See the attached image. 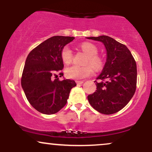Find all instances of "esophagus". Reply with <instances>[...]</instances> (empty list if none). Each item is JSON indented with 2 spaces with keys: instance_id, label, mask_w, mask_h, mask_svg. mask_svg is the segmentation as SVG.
<instances>
[{
  "instance_id": "esophagus-1",
  "label": "esophagus",
  "mask_w": 152,
  "mask_h": 152,
  "mask_svg": "<svg viewBox=\"0 0 152 152\" xmlns=\"http://www.w3.org/2000/svg\"><path fill=\"white\" fill-rule=\"evenodd\" d=\"M76 83H77L78 85V84H82V83H83V81H76Z\"/></svg>"
}]
</instances>
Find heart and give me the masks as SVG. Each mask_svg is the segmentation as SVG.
Segmentation results:
<instances>
[{"label":"heart","instance_id":"b5f03b06","mask_svg":"<svg viewBox=\"0 0 152 152\" xmlns=\"http://www.w3.org/2000/svg\"><path fill=\"white\" fill-rule=\"evenodd\" d=\"M82 51L87 55L85 61L86 66L73 65L66 69L65 72L67 77L74 79H83L91 76L94 71L102 70L104 66V61L98 54V48L95 45L90 42L81 43ZM74 55L69 46H66L61 50V58L65 64H69L73 61Z\"/></svg>","mask_w":152,"mask_h":152}]
</instances>
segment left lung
Listing matches in <instances>:
<instances>
[{
  "label": "left lung",
  "instance_id": "obj_1",
  "mask_svg": "<svg viewBox=\"0 0 152 152\" xmlns=\"http://www.w3.org/2000/svg\"><path fill=\"white\" fill-rule=\"evenodd\" d=\"M101 41L107 51L102 73L96 80V90L88 96L94 109L104 114H112L129 102L137 88V64L125 45L107 36L89 37Z\"/></svg>",
  "mask_w": 152,
  "mask_h": 152
}]
</instances>
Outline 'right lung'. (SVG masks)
Wrapping results in <instances>:
<instances>
[{
	"label": "right lung",
	"instance_id": "add662e5",
	"mask_svg": "<svg viewBox=\"0 0 152 152\" xmlns=\"http://www.w3.org/2000/svg\"><path fill=\"white\" fill-rule=\"evenodd\" d=\"M55 36L34 48L28 55L21 77V86L31 105L44 114H53L67 103L74 80L59 81L64 76L61 50L74 39Z\"/></svg>",
	"mask_w": 152,
	"mask_h": 152
}]
</instances>
